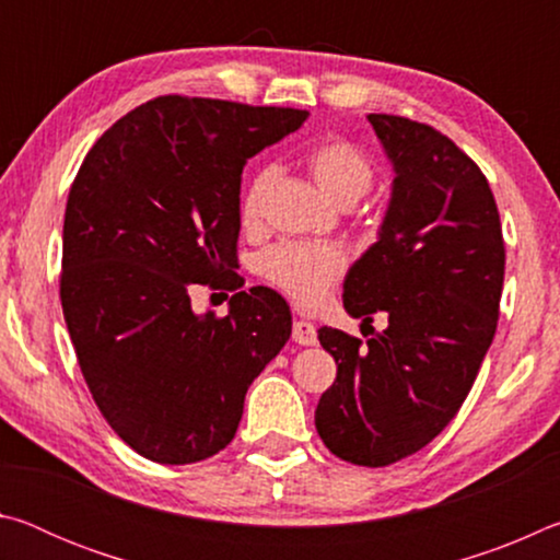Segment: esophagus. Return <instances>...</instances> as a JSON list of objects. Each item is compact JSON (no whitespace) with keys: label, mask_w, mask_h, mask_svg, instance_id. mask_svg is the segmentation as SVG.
Listing matches in <instances>:
<instances>
[{"label":"esophagus","mask_w":560,"mask_h":560,"mask_svg":"<svg viewBox=\"0 0 560 560\" xmlns=\"http://www.w3.org/2000/svg\"><path fill=\"white\" fill-rule=\"evenodd\" d=\"M293 340H296L299 346H316V326L308 324V320H293Z\"/></svg>","instance_id":"34e87169"}]
</instances>
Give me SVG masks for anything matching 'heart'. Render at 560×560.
Segmentation results:
<instances>
[{
	"label": "heart",
	"instance_id": "obj_1",
	"mask_svg": "<svg viewBox=\"0 0 560 560\" xmlns=\"http://www.w3.org/2000/svg\"><path fill=\"white\" fill-rule=\"evenodd\" d=\"M306 163L320 189L340 207L355 205L373 187V165L358 148L346 140H324L308 150ZM277 179V170L261 167L252 175L242 195V222L257 224L264 212V200ZM259 269L271 283L299 303L320 301L346 269V254L334 244H296L283 242L261 254Z\"/></svg>",
	"mask_w": 560,
	"mask_h": 560
}]
</instances>
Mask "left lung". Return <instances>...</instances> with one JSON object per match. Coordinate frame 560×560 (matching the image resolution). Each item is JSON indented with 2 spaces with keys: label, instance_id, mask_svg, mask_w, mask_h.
<instances>
[{
  "label": "left lung",
  "instance_id": "8db88e82",
  "mask_svg": "<svg viewBox=\"0 0 560 560\" xmlns=\"http://www.w3.org/2000/svg\"><path fill=\"white\" fill-rule=\"evenodd\" d=\"M393 165L377 242L343 281V306L387 328L358 340L318 328L336 358L316 430L336 457L387 467L447 428L497 334L504 236L487 177L447 136L400 116H368Z\"/></svg>",
  "mask_w": 560,
  "mask_h": 560
}]
</instances>
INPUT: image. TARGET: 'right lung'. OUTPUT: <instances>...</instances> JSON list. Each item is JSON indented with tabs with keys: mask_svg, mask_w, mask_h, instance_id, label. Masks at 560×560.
<instances>
[{
	"mask_svg": "<svg viewBox=\"0 0 560 560\" xmlns=\"http://www.w3.org/2000/svg\"><path fill=\"white\" fill-rule=\"evenodd\" d=\"M306 110L160 96L103 132L63 217L61 306L98 410L140 457L192 464L232 442L244 395L291 336L277 291L195 314L189 289L232 271L246 160Z\"/></svg>",
	"mask_w": 560,
	"mask_h": 560,
	"instance_id": "add662e5",
	"label": "right lung"
}]
</instances>
